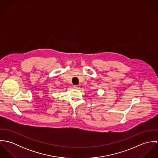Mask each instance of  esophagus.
<instances>
[{"label":"esophagus","mask_w":158,"mask_h":158,"mask_svg":"<svg viewBox=\"0 0 158 158\" xmlns=\"http://www.w3.org/2000/svg\"><path fill=\"white\" fill-rule=\"evenodd\" d=\"M73 88H74L75 89H79V88H80L79 86H78V85H75V86H73Z\"/></svg>","instance_id":"obj_1"}]
</instances>
